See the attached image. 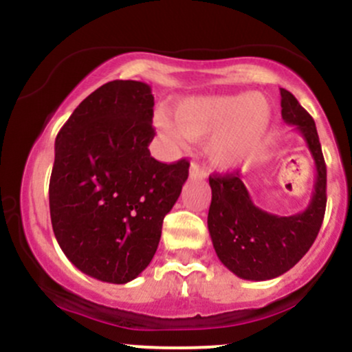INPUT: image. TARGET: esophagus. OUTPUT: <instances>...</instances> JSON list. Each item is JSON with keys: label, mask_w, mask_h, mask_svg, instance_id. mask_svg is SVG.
<instances>
[{"label": "esophagus", "mask_w": 352, "mask_h": 352, "mask_svg": "<svg viewBox=\"0 0 352 352\" xmlns=\"http://www.w3.org/2000/svg\"><path fill=\"white\" fill-rule=\"evenodd\" d=\"M207 170L204 167H200L199 164H192L190 165V177L192 179H207Z\"/></svg>", "instance_id": "1"}]
</instances>
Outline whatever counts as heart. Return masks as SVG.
I'll return each mask as SVG.
<instances>
[{
  "label": "heart",
  "instance_id": "b5f03b06",
  "mask_svg": "<svg viewBox=\"0 0 352 352\" xmlns=\"http://www.w3.org/2000/svg\"><path fill=\"white\" fill-rule=\"evenodd\" d=\"M273 107L263 94L193 96L180 100L173 119L165 111L155 116L157 127L173 145L207 140L205 153L218 168H235L261 148L272 127Z\"/></svg>",
  "mask_w": 352,
  "mask_h": 352
}]
</instances>
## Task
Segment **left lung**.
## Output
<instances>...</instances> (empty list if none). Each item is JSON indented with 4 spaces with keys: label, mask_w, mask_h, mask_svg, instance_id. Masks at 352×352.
Here are the masks:
<instances>
[{
    "label": "left lung",
    "mask_w": 352,
    "mask_h": 352,
    "mask_svg": "<svg viewBox=\"0 0 352 352\" xmlns=\"http://www.w3.org/2000/svg\"><path fill=\"white\" fill-rule=\"evenodd\" d=\"M281 117L305 139L316 167L311 200L302 212L273 215L253 204L240 173L210 177L208 232L218 260L238 278L265 281L292 270L316 240L326 210V164L313 117L280 89Z\"/></svg>",
    "instance_id": "1"
}]
</instances>
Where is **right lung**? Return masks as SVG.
Here are the masks:
<instances>
[{"instance_id": "add662e5", "label": "right lung", "mask_w": 352, "mask_h": 352, "mask_svg": "<svg viewBox=\"0 0 352 352\" xmlns=\"http://www.w3.org/2000/svg\"><path fill=\"white\" fill-rule=\"evenodd\" d=\"M153 96L140 80H111L76 107L54 144L50 212L67 260L87 276L124 285L152 261L188 179V162L148 151Z\"/></svg>"}]
</instances>
